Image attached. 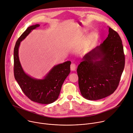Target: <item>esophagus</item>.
I'll return each mask as SVG.
<instances>
[{"label": "esophagus", "mask_w": 133, "mask_h": 133, "mask_svg": "<svg viewBox=\"0 0 133 133\" xmlns=\"http://www.w3.org/2000/svg\"><path fill=\"white\" fill-rule=\"evenodd\" d=\"M76 65L74 63H72L70 65V70L71 71H75L76 70Z\"/></svg>", "instance_id": "34e87169"}]
</instances>
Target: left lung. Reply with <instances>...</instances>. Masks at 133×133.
Segmentation results:
<instances>
[{"label":"left lung","instance_id":"1","mask_svg":"<svg viewBox=\"0 0 133 133\" xmlns=\"http://www.w3.org/2000/svg\"><path fill=\"white\" fill-rule=\"evenodd\" d=\"M125 63L121 38L109 28L106 39L84 56L78 66L82 95L89 100H97L112 94L119 85Z\"/></svg>","mask_w":133,"mask_h":133}]
</instances>
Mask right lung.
Returning a JSON list of instances; mask_svg holds the SVG:
<instances>
[{"label":"right lung","instance_id":"obj_1","mask_svg":"<svg viewBox=\"0 0 133 133\" xmlns=\"http://www.w3.org/2000/svg\"><path fill=\"white\" fill-rule=\"evenodd\" d=\"M39 26V24L29 26L16 41L14 50V73L21 89L28 98L41 104H50L58 99L63 84L70 73L71 62L67 61L54 66L43 79L33 78L25 73L19 62L18 48L21 42Z\"/></svg>","mask_w":133,"mask_h":133}]
</instances>
